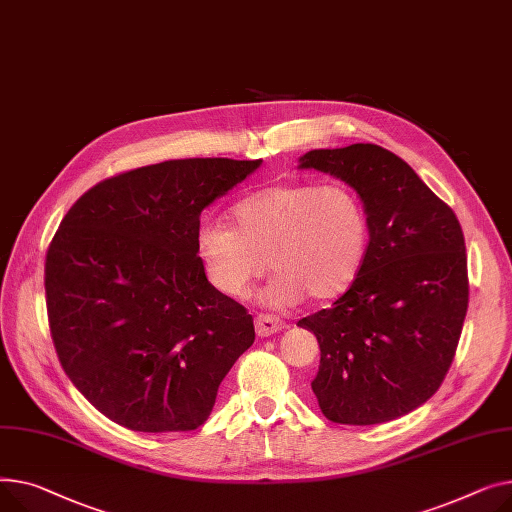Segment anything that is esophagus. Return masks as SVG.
Returning a JSON list of instances; mask_svg holds the SVG:
<instances>
[{"instance_id": "34e87169", "label": "esophagus", "mask_w": 512, "mask_h": 512, "mask_svg": "<svg viewBox=\"0 0 512 512\" xmlns=\"http://www.w3.org/2000/svg\"><path fill=\"white\" fill-rule=\"evenodd\" d=\"M254 326H256L258 337H270V335L279 333V330H283L285 322L275 316H270V314H258L254 320Z\"/></svg>"}]
</instances>
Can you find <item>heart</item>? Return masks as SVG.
I'll return each mask as SVG.
<instances>
[{
  "mask_svg": "<svg viewBox=\"0 0 512 512\" xmlns=\"http://www.w3.org/2000/svg\"><path fill=\"white\" fill-rule=\"evenodd\" d=\"M231 225L204 221L196 231V254L208 283L242 299L268 262L275 275L262 299L273 308H289L306 295L314 302L339 297L368 254V210L341 184L262 188L231 208Z\"/></svg>",
  "mask_w": 512,
  "mask_h": 512,
  "instance_id": "1",
  "label": "heart"
}]
</instances>
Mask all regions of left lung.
<instances>
[{
    "mask_svg": "<svg viewBox=\"0 0 512 512\" xmlns=\"http://www.w3.org/2000/svg\"><path fill=\"white\" fill-rule=\"evenodd\" d=\"M299 161L349 184L370 221L368 254L353 285L330 308L297 322L320 345L312 390L330 422H390L436 393L457 353L469 304L461 223L378 144L310 150Z\"/></svg>",
    "mask_w": 512,
    "mask_h": 512,
    "instance_id": "left-lung-1",
    "label": "left lung"
}]
</instances>
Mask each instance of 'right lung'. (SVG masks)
<instances>
[{"label": "right lung", "mask_w": 512, "mask_h": 512, "mask_svg": "<svg viewBox=\"0 0 512 512\" xmlns=\"http://www.w3.org/2000/svg\"><path fill=\"white\" fill-rule=\"evenodd\" d=\"M175 159L103 179L59 223L45 258L51 339L68 378L111 422L190 432L215 407L254 320L208 283L200 213L260 167Z\"/></svg>", "instance_id": "right-lung-1"}]
</instances>
